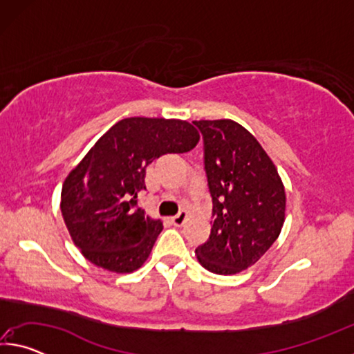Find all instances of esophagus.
I'll return each mask as SVG.
<instances>
[{"label":"esophagus","instance_id":"34e87169","mask_svg":"<svg viewBox=\"0 0 354 354\" xmlns=\"http://www.w3.org/2000/svg\"><path fill=\"white\" fill-rule=\"evenodd\" d=\"M185 220H187V212L181 211L178 215H175V217H171V223L175 226H183L185 223Z\"/></svg>","mask_w":354,"mask_h":354}]
</instances>
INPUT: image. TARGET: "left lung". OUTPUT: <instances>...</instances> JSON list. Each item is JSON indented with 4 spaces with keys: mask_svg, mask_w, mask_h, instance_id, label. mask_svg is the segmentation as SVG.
<instances>
[{
    "mask_svg": "<svg viewBox=\"0 0 354 354\" xmlns=\"http://www.w3.org/2000/svg\"><path fill=\"white\" fill-rule=\"evenodd\" d=\"M205 140V170L212 196L211 236L195 250L206 270L236 274L261 259L286 218L278 170L256 137L234 120L194 122Z\"/></svg>",
    "mask_w": 354,
    "mask_h": 354,
    "instance_id": "8db88e82",
    "label": "left lung"
}]
</instances>
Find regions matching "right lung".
<instances>
[{
    "label": "right lung",
    "mask_w": 354,
    "mask_h": 354,
    "mask_svg": "<svg viewBox=\"0 0 354 354\" xmlns=\"http://www.w3.org/2000/svg\"><path fill=\"white\" fill-rule=\"evenodd\" d=\"M200 140L194 124L178 118L129 117L117 122L65 178L61 212L82 256L113 273L140 268L162 221L137 207L145 169L167 153H187Z\"/></svg>",
    "instance_id": "add662e5"
}]
</instances>
